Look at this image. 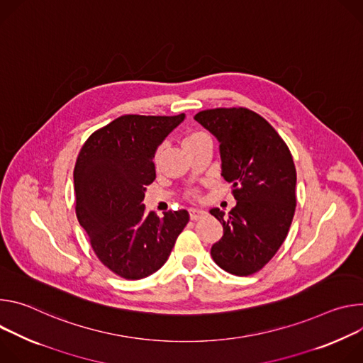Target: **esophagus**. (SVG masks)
<instances>
[{
  "instance_id": "34e87169",
  "label": "esophagus",
  "mask_w": 363,
  "mask_h": 363,
  "mask_svg": "<svg viewBox=\"0 0 363 363\" xmlns=\"http://www.w3.org/2000/svg\"><path fill=\"white\" fill-rule=\"evenodd\" d=\"M189 215H190V219L191 220H199L200 218L205 216V211H200V209H190L189 211Z\"/></svg>"
}]
</instances>
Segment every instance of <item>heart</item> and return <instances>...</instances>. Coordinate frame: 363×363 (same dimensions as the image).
I'll use <instances>...</instances> for the list:
<instances>
[{"instance_id":"1","label":"heart","mask_w":363,"mask_h":363,"mask_svg":"<svg viewBox=\"0 0 363 363\" xmlns=\"http://www.w3.org/2000/svg\"><path fill=\"white\" fill-rule=\"evenodd\" d=\"M208 138H209V135H208L206 133L193 130V131H189V133L186 134V137H184V140H183V144H184V147H186V145H191V144H196V143H199V141H203V140H208ZM190 196H191V197H196V193L191 191Z\"/></svg>"}]
</instances>
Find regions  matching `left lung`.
<instances>
[{"instance_id": "1", "label": "left lung", "mask_w": 363, "mask_h": 363, "mask_svg": "<svg viewBox=\"0 0 363 363\" xmlns=\"http://www.w3.org/2000/svg\"><path fill=\"white\" fill-rule=\"evenodd\" d=\"M194 119L220 143L222 176L236 200L228 215L211 211L223 226L211 255L229 274H255L283 245L296 212L293 155L268 121L248 108L206 109Z\"/></svg>"}]
</instances>
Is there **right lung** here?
Here are the masks:
<instances>
[{"instance_id": "right-lung-1", "label": "right lung", "mask_w": 363, "mask_h": 363, "mask_svg": "<svg viewBox=\"0 0 363 363\" xmlns=\"http://www.w3.org/2000/svg\"><path fill=\"white\" fill-rule=\"evenodd\" d=\"M174 116L123 115L96 130L80 148L73 179L76 216L99 261L125 279L163 267L189 212L145 213L144 191L155 179L158 145L182 123Z\"/></svg>"}]
</instances>
